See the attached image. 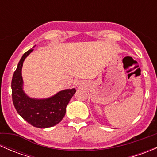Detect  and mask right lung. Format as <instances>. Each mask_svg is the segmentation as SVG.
Segmentation results:
<instances>
[{
    "label": "right lung",
    "mask_w": 157,
    "mask_h": 157,
    "mask_svg": "<svg viewBox=\"0 0 157 157\" xmlns=\"http://www.w3.org/2000/svg\"><path fill=\"white\" fill-rule=\"evenodd\" d=\"M33 51L31 48L23 54L13 76L11 82L13 102L19 115L31 125L39 128L53 127L64 117L66 107L76 93V90L73 88L61 90L45 99L28 96L23 90L22 67L26 58Z\"/></svg>",
    "instance_id": "right-lung-1"
}]
</instances>
